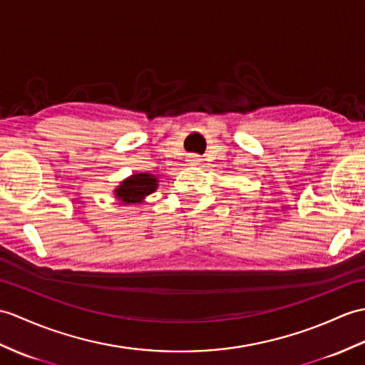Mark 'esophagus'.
<instances>
[{"instance_id": "esophagus-1", "label": "esophagus", "mask_w": 365, "mask_h": 365, "mask_svg": "<svg viewBox=\"0 0 365 365\" xmlns=\"http://www.w3.org/2000/svg\"><path fill=\"white\" fill-rule=\"evenodd\" d=\"M188 162H190V165H199L200 163V158L196 154H190L188 155Z\"/></svg>"}]
</instances>
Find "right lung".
<instances>
[{
	"instance_id": "obj_1",
	"label": "right lung",
	"mask_w": 365,
	"mask_h": 365,
	"mask_svg": "<svg viewBox=\"0 0 365 365\" xmlns=\"http://www.w3.org/2000/svg\"><path fill=\"white\" fill-rule=\"evenodd\" d=\"M158 186V179L154 174L138 173L125 180L115 190V196L125 205H133V203H141L144 197L154 192Z\"/></svg>"
}]
</instances>
